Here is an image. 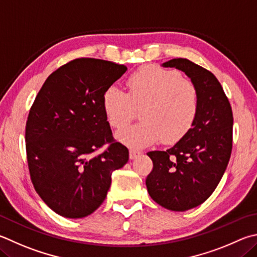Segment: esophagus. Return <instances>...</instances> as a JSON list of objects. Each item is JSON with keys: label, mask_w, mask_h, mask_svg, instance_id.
Instances as JSON below:
<instances>
[{"label": "esophagus", "mask_w": 257, "mask_h": 257, "mask_svg": "<svg viewBox=\"0 0 257 257\" xmlns=\"http://www.w3.org/2000/svg\"><path fill=\"white\" fill-rule=\"evenodd\" d=\"M142 155V152L136 151V149H130L129 151V158L130 160H135V158H137Z\"/></svg>", "instance_id": "34e87169"}]
</instances>
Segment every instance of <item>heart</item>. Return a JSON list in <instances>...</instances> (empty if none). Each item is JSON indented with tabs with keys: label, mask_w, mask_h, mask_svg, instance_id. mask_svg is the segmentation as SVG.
Masks as SVG:
<instances>
[{
	"label": "heart",
	"mask_w": 257,
	"mask_h": 257,
	"mask_svg": "<svg viewBox=\"0 0 257 257\" xmlns=\"http://www.w3.org/2000/svg\"><path fill=\"white\" fill-rule=\"evenodd\" d=\"M128 92L109 86L102 94V108L109 123L120 129L141 108V122L116 133L132 148H144L162 139L176 143L192 128L199 112L200 96L195 84L174 69L146 65L128 77Z\"/></svg>",
	"instance_id": "b5f03b06"
}]
</instances>
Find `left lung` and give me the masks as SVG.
I'll use <instances>...</instances> for the list:
<instances>
[{"label": "left lung", "mask_w": 257, "mask_h": 257, "mask_svg": "<svg viewBox=\"0 0 257 257\" xmlns=\"http://www.w3.org/2000/svg\"><path fill=\"white\" fill-rule=\"evenodd\" d=\"M184 72L198 87L199 112L192 128L167 151L147 153L153 171L146 179L151 198L172 211L200 206L227 169L232 148V111L217 77L185 58L163 64Z\"/></svg>", "instance_id": "8db88e82"}]
</instances>
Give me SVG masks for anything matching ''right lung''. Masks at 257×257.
Listing matches in <instances>:
<instances>
[{"instance_id":"add662e5","label":"right lung","mask_w":257,"mask_h":257,"mask_svg":"<svg viewBox=\"0 0 257 257\" xmlns=\"http://www.w3.org/2000/svg\"><path fill=\"white\" fill-rule=\"evenodd\" d=\"M127 71L103 59L77 58L51 73L26 124V149L37 193L56 213L86 217L104 201L111 174L129 160L102 108L106 87ZM108 144L105 151L94 153Z\"/></svg>"}]
</instances>
